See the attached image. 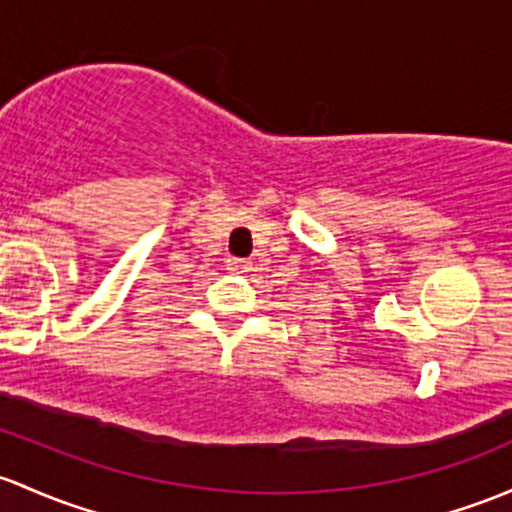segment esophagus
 <instances>
[{"label": "esophagus", "mask_w": 512, "mask_h": 512, "mask_svg": "<svg viewBox=\"0 0 512 512\" xmlns=\"http://www.w3.org/2000/svg\"><path fill=\"white\" fill-rule=\"evenodd\" d=\"M228 270L242 274V272L250 270V262L242 260V257H230V260H228Z\"/></svg>", "instance_id": "34e87169"}]
</instances>
